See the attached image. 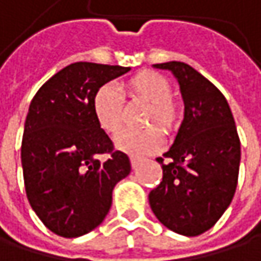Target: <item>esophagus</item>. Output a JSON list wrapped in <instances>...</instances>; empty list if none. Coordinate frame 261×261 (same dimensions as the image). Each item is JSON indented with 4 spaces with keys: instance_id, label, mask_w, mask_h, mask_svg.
<instances>
[{
    "instance_id": "1",
    "label": "esophagus",
    "mask_w": 261,
    "mask_h": 261,
    "mask_svg": "<svg viewBox=\"0 0 261 261\" xmlns=\"http://www.w3.org/2000/svg\"><path fill=\"white\" fill-rule=\"evenodd\" d=\"M130 162H131V166H133V168H136V166L139 165V162H140V157H136V155H130Z\"/></svg>"
}]
</instances>
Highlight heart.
<instances>
[{
    "label": "heart",
    "mask_w": 261,
    "mask_h": 261,
    "mask_svg": "<svg viewBox=\"0 0 261 261\" xmlns=\"http://www.w3.org/2000/svg\"><path fill=\"white\" fill-rule=\"evenodd\" d=\"M122 89L130 101L148 102L143 122L149 127L121 131L115 139L116 146L134 155L159 149L163 143L161 131L165 134H174L182 121V107L172 98L174 89L171 81L154 71H140L127 80ZM92 113L102 131L115 134L121 130L125 116V102L118 89L110 84L99 86L92 96Z\"/></svg>",
    "instance_id": "1"
}]
</instances>
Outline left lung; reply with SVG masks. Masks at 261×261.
Segmentation results:
<instances>
[{
	"label": "left lung",
	"instance_id": "obj_1",
	"mask_svg": "<svg viewBox=\"0 0 261 261\" xmlns=\"http://www.w3.org/2000/svg\"><path fill=\"white\" fill-rule=\"evenodd\" d=\"M178 79L184 121L171 149L159 157L163 178L149 192L157 219L182 236L210 230L234 196L240 139L221 90L182 62L154 65Z\"/></svg>",
	"mask_w": 261,
	"mask_h": 261
}]
</instances>
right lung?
<instances>
[{
    "instance_id": "add662e5",
    "label": "right lung",
    "mask_w": 261,
    "mask_h": 261,
    "mask_svg": "<svg viewBox=\"0 0 261 261\" xmlns=\"http://www.w3.org/2000/svg\"><path fill=\"white\" fill-rule=\"evenodd\" d=\"M130 68L72 63L34 95L24 127L21 160L28 202L43 225L62 237L96 228L112 205L116 182L131 171L92 113L95 90ZM106 153V162L98 155Z\"/></svg>"
}]
</instances>
